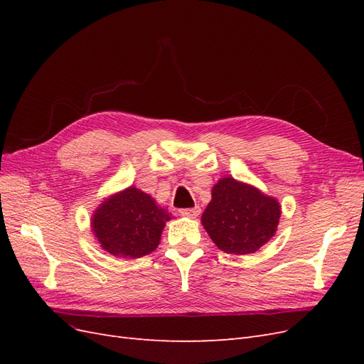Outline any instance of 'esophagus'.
Masks as SVG:
<instances>
[{"label":"esophagus","mask_w":364,"mask_h":364,"mask_svg":"<svg viewBox=\"0 0 364 364\" xmlns=\"http://www.w3.org/2000/svg\"><path fill=\"white\" fill-rule=\"evenodd\" d=\"M181 215L183 217H190V218H196L199 217L200 214V208L199 206H194V208H185V209H181Z\"/></svg>","instance_id":"obj_1"}]
</instances>
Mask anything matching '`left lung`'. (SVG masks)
<instances>
[{"mask_svg": "<svg viewBox=\"0 0 364 364\" xmlns=\"http://www.w3.org/2000/svg\"><path fill=\"white\" fill-rule=\"evenodd\" d=\"M281 205L255 186L222 178L202 214V225L215 246L226 253L257 252L277 232Z\"/></svg>", "mask_w": 364, "mask_h": 364, "instance_id": "left-lung-1", "label": "left lung"}]
</instances>
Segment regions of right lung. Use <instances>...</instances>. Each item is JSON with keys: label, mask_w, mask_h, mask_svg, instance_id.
Instances as JSON below:
<instances>
[{"label": "right lung", "mask_w": 364, "mask_h": 364, "mask_svg": "<svg viewBox=\"0 0 364 364\" xmlns=\"http://www.w3.org/2000/svg\"><path fill=\"white\" fill-rule=\"evenodd\" d=\"M171 214L135 186L109 196L91 220L98 245L114 257L141 258L155 250Z\"/></svg>", "instance_id": "obj_1"}]
</instances>
